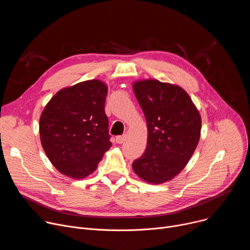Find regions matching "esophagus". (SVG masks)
Wrapping results in <instances>:
<instances>
[{"label":"esophagus","mask_w":250,"mask_h":250,"mask_svg":"<svg viewBox=\"0 0 250 250\" xmlns=\"http://www.w3.org/2000/svg\"><path fill=\"white\" fill-rule=\"evenodd\" d=\"M125 139H126V135H125V134H124V135H119V136L116 137V142H117V144L122 145V144H124V142L125 141Z\"/></svg>","instance_id":"esophagus-1"}]
</instances>
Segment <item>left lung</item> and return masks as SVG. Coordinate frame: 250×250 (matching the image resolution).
<instances>
[{
	"label": "left lung",
	"instance_id": "obj_1",
	"mask_svg": "<svg viewBox=\"0 0 250 250\" xmlns=\"http://www.w3.org/2000/svg\"><path fill=\"white\" fill-rule=\"evenodd\" d=\"M132 89L147 124L146 149L133 161L132 169L144 181L162 184L191 159L201 136V116L178 85L146 79L133 82Z\"/></svg>",
	"mask_w": 250,
	"mask_h": 250
}]
</instances>
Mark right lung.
Instances as JSON below:
<instances>
[{"label":"right lung","mask_w":250,"mask_h":250,"mask_svg":"<svg viewBox=\"0 0 250 250\" xmlns=\"http://www.w3.org/2000/svg\"><path fill=\"white\" fill-rule=\"evenodd\" d=\"M108 86L98 79L58 91L40 119L43 150L52 165L72 179L92 174L112 146L104 113Z\"/></svg>","instance_id":"obj_1"}]
</instances>
